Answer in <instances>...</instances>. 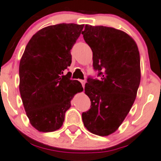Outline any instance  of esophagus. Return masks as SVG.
<instances>
[{
  "mask_svg": "<svg viewBox=\"0 0 161 161\" xmlns=\"http://www.w3.org/2000/svg\"><path fill=\"white\" fill-rule=\"evenodd\" d=\"M80 82H81V83H82V87H85V83H86V82H85V80H80Z\"/></svg>",
  "mask_w": 161,
  "mask_h": 161,
  "instance_id": "obj_1",
  "label": "esophagus"
}]
</instances>
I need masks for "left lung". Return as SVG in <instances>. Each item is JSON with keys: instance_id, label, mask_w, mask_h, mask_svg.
<instances>
[{"instance_id": "obj_1", "label": "left lung", "mask_w": 161, "mask_h": 161, "mask_svg": "<svg viewBox=\"0 0 161 161\" xmlns=\"http://www.w3.org/2000/svg\"><path fill=\"white\" fill-rule=\"evenodd\" d=\"M84 40L92 51L100 79L89 76L85 92L90 109L82 114L90 132L107 136L118 129L130 111L140 83V57L136 42L121 30L86 25Z\"/></svg>"}]
</instances>
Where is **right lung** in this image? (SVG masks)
Returning <instances> with one entry per match:
<instances>
[{
  "instance_id": "right-lung-1",
  "label": "right lung",
  "mask_w": 161,
  "mask_h": 161,
  "mask_svg": "<svg viewBox=\"0 0 161 161\" xmlns=\"http://www.w3.org/2000/svg\"><path fill=\"white\" fill-rule=\"evenodd\" d=\"M84 25L61 23L45 27L32 36L19 64V91L32 126L49 132L62 126L65 112L82 84L71 80V50Z\"/></svg>"
}]
</instances>
